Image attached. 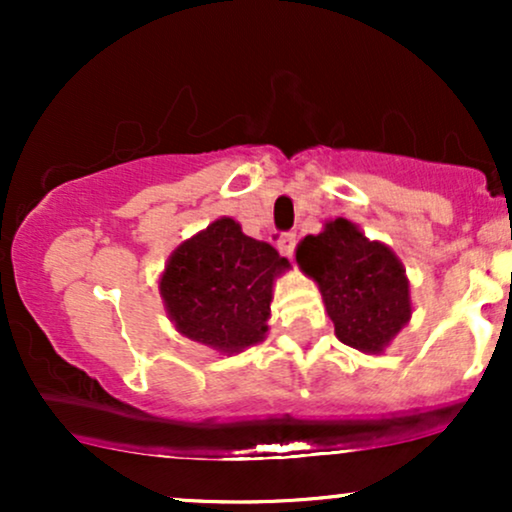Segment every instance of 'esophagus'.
Masks as SVG:
<instances>
[{"instance_id": "obj_1", "label": "esophagus", "mask_w": 512, "mask_h": 512, "mask_svg": "<svg viewBox=\"0 0 512 512\" xmlns=\"http://www.w3.org/2000/svg\"><path fill=\"white\" fill-rule=\"evenodd\" d=\"M279 250L281 255L293 257V250H296V233H284V236L279 238Z\"/></svg>"}]
</instances>
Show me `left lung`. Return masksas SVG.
<instances>
[{"mask_svg":"<svg viewBox=\"0 0 512 512\" xmlns=\"http://www.w3.org/2000/svg\"><path fill=\"white\" fill-rule=\"evenodd\" d=\"M296 262L320 289L342 344L378 356L409 325L414 308L407 269L354 221H325L317 236L298 243Z\"/></svg>","mask_w":512,"mask_h":512,"instance_id":"8db88e82","label":"left lung"}]
</instances>
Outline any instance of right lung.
<instances>
[{
  "mask_svg": "<svg viewBox=\"0 0 512 512\" xmlns=\"http://www.w3.org/2000/svg\"><path fill=\"white\" fill-rule=\"evenodd\" d=\"M286 269L272 245L221 216L170 252L158 291L182 337L231 356L264 342L274 281Z\"/></svg>",
  "mask_w": 512,
  "mask_h": 512,
  "instance_id": "obj_1",
  "label": "right lung"
}]
</instances>
